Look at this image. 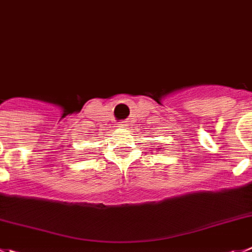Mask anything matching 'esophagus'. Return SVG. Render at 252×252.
Returning <instances> with one entry per match:
<instances>
[{
    "label": "esophagus",
    "mask_w": 252,
    "mask_h": 252,
    "mask_svg": "<svg viewBox=\"0 0 252 252\" xmlns=\"http://www.w3.org/2000/svg\"><path fill=\"white\" fill-rule=\"evenodd\" d=\"M119 123H121V124H119V126H123V124H122V123H124V122H119Z\"/></svg>",
    "instance_id": "1"
}]
</instances>
